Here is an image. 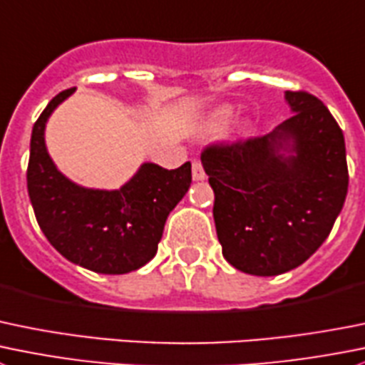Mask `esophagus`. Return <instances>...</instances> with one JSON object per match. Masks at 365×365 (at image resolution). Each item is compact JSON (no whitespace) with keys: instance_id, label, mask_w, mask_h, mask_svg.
I'll use <instances>...</instances> for the list:
<instances>
[{"instance_id":"34e87169","label":"esophagus","mask_w":365,"mask_h":365,"mask_svg":"<svg viewBox=\"0 0 365 365\" xmlns=\"http://www.w3.org/2000/svg\"><path fill=\"white\" fill-rule=\"evenodd\" d=\"M205 171H203V165H201L200 160H192V178L196 180V182H200V180H205Z\"/></svg>"}]
</instances>
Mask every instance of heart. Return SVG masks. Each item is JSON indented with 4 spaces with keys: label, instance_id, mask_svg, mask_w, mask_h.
Listing matches in <instances>:
<instances>
[{
    "label": "heart",
    "instance_id": "obj_1",
    "mask_svg": "<svg viewBox=\"0 0 365 365\" xmlns=\"http://www.w3.org/2000/svg\"><path fill=\"white\" fill-rule=\"evenodd\" d=\"M232 118V108L230 107H222L219 108V110H215V114L212 115L210 119V130H221L222 126L228 123V119Z\"/></svg>",
    "mask_w": 365,
    "mask_h": 365
}]
</instances>
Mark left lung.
Returning <instances> with one entry per match:
<instances>
[{"label": "left lung", "instance_id": "left-lung-1", "mask_svg": "<svg viewBox=\"0 0 365 365\" xmlns=\"http://www.w3.org/2000/svg\"><path fill=\"white\" fill-rule=\"evenodd\" d=\"M285 100L294 114L271 133L201 151L222 257L255 277H277L312 257L348 194L334 115L305 91H287Z\"/></svg>", "mask_w": 365, "mask_h": 365}]
</instances>
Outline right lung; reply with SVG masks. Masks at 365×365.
Listing matches in <instances>:
<instances>
[{"instance_id":"add662e5","label":"right lung","mask_w":365,"mask_h":365,"mask_svg":"<svg viewBox=\"0 0 365 365\" xmlns=\"http://www.w3.org/2000/svg\"><path fill=\"white\" fill-rule=\"evenodd\" d=\"M73 93L56 94L35 121L28 196L42 233L62 257L101 274H125L157 255L165 219L192 182L190 162L178 169L146 162L118 190L76 185L56 169L44 143L46 121Z\"/></svg>"}]
</instances>
